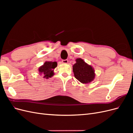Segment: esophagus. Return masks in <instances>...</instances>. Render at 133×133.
Here are the masks:
<instances>
[{
	"label": "esophagus",
	"mask_w": 133,
	"mask_h": 133,
	"mask_svg": "<svg viewBox=\"0 0 133 133\" xmlns=\"http://www.w3.org/2000/svg\"><path fill=\"white\" fill-rule=\"evenodd\" d=\"M62 63L64 64H67L68 63V60L67 59L65 60H62Z\"/></svg>",
	"instance_id": "esophagus-1"
}]
</instances>
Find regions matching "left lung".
Wrapping results in <instances>:
<instances>
[{"mask_svg":"<svg viewBox=\"0 0 133 133\" xmlns=\"http://www.w3.org/2000/svg\"><path fill=\"white\" fill-rule=\"evenodd\" d=\"M76 63L73 66L75 78L83 84H88L95 78L94 68L88 64L81 58L76 59Z\"/></svg>","mask_w":133,"mask_h":133,"instance_id":"1","label":"left lung"}]
</instances>
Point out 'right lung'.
Returning a JSON list of instances; mask_svg holds the SVG:
<instances>
[{"mask_svg": "<svg viewBox=\"0 0 133 133\" xmlns=\"http://www.w3.org/2000/svg\"><path fill=\"white\" fill-rule=\"evenodd\" d=\"M57 66V63L56 62H45L43 65L39 68V73L43 75V78H51L54 75V70Z\"/></svg>", "mask_w": 133, "mask_h": 133, "instance_id": "obj_1", "label": "right lung"}]
</instances>
